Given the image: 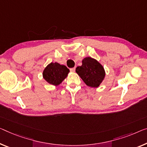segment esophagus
Returning <instances> with one entry per match:
<instances>
[{
  "label": "esophagus",
  "instance_id": "1",
  "mask_svg": "<svg viewBox=\"0 0 147 147\" xmlns=\"http://www.w3.org/2000/svg\"><path fill=\"white\" fill-rule=\"evenodd\" d=\"M75 71H76V67H72V68H70V71L74 72Z\"/></svg>",
  "mask_w": 147,
  "mask_h": 147
}]
</instances>
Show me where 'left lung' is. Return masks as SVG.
I'll return each instance as SVG.
<instances>
[{
  "label": "left lung",
  "instance_id": "left-lung-1",
  "mask_svg": "<svg viewBox=\"0 0 147 147\" xmlns=\"http://www.w3.org/2000/svg\"><path fill=\"white\" fill-rule=\"evenodd\" d=\"M76 71L85 84L91 87H98L105 77L103 66L91 57L85 58L82 65L77 67Z\"/></svg>",
  "mask_w": 147,
  "mask_h": 147
}]
</instances>
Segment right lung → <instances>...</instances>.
I'll return each instance as SVG.
<instances>
[{
    "mask_svg": "<svg viewBox=\"0 0 147 147\" xmlns=\"http://www.w3.org/2000/svg\"><path fill=\"white\" fill-rule=\"evenodd\" d=\"M69 72V69L64 65L51 62L45 68L42 77L49 83L57 86L64 80Z\"/></svg>",
    "mask_w": 147,
    "mask_h": 147,
    "instance_id": "1",
    "label": "right lung"
}]
</instances>
